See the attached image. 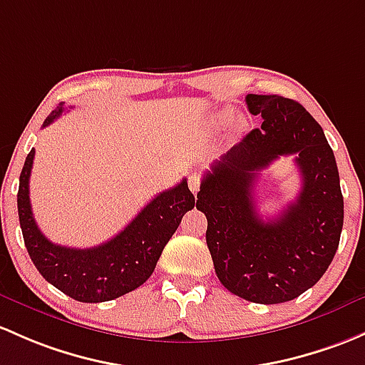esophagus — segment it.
<instances>
[{
	"instance_id": "34e87169",
	"label": "esophagus",
	"mask_w": 365,
	"mask_h": 365,
	"mask_svg": "<svg viewBox=\"0 0 365 365\" xmlns=\"http://www.w3.org/2000/svg\"><path fill=\"white\" fill-rule=\"evenodd\" d=\"M199 187H201V178H199V175H195V173H192V175L189 176V189H190V192H192L194 195H197Z\"/></svg>"
}]
</instances>
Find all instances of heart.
<instances>
[{"instance_id": "b5f03b06", "label": "heart", "mask_w": 365, "mask_h": 365, "mask_svg": "<svg viewBox=\"0 0 365 365\" xmlns=\"http://www.w3.org/2000/svg\"><path fill=\"white\" fill-rule=\"evenodd\" d=\"M231 117H232L231 110H222L220 113H217V117H215V118H217V122L224 124V122H227ZM240 128H241V124H240Z\"/></svg>"}]
</instances>
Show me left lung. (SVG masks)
Returning a JSON list of instances; mask_svg holds the SVG:
<instances>
[{"label": "left lung", "mask_w": 365, "mask_h": 365, "mask_svg": "<svg viewBox=\"0 0 365 365\" xmlns=\"http://www.w3.org/2000/svg\"><path fill=\"white\" fill-rule=\"evenodd\" d=\"M264 118L202 176L195 208L206 215V245L229 292L259 304L292 301L324 276L339 247L343 194L324 129L297 101L248 94ZM295 155L303 176L298 199L278 219L262 221L252 202L256 171Z\"/></svg>", "instance_id": "obj_1"}]
</instances>
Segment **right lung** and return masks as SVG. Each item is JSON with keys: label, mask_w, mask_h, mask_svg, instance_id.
<instances>
[{"label": "right lung", "mask_w": 365, "mask_h": 365, "mask_svg": "<svg viewBox=\"0 0 365 365\" xmlns=\"http://www.w3.org/2000/svg\"><path fill=\"white\" fill-rule=\"evenodd\" d=\"M63 103L43 128L63 113ZM34 150L26 157L19 178L17 208L26 248L40 274L61 292L80 302H105L143 285L155 269L164 247L195 199L187 180L153 197L124 231L94 248H68L52 243L38 229L29 201V176Z\"/></svg>", "instance_id": "right-lung-1"}]
</instances>
